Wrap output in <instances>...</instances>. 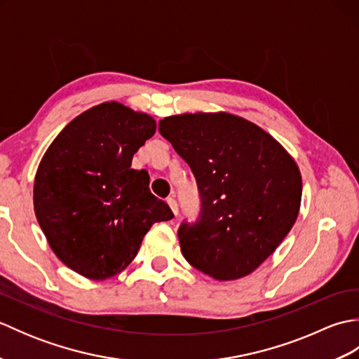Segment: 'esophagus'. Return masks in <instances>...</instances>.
Wrapping results in <instances>:
<instances>
[{
    "label": "esophagus",
    "instance_id": "1",
    "mask_svg": "<svg viewBox=\"0 0 359 359\" xmlns=\"http://www.w3.org/2000/svg\"><path fill=\"white\" fill-rule=\"evenodd\" d=\"M166 203L170 205V208H171V211L174 212V215H177V212H179V207H177V202H175L174 197H168Z\"/></svg>",
    "mask_w": 359,
    "mask_h": 359
}]
</instances>
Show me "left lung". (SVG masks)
<instances>
[{"label": "left lung", "mask_w": 359, "mask_h": 359, "mask_svg": "<svg viewBox=\"0 0 359 359\" xmlns=\"http://www.w3.org/2000/svg\"><path fill=\"white\" fill-rule=\"evenodd\" d=\"M158 131L191 168L201 191L196 224H182V255L217 280L253 273L299 215L294 158L262 128L228 112L165 117Z\"/></svg>", "instance_id": "1"}]
</instances>
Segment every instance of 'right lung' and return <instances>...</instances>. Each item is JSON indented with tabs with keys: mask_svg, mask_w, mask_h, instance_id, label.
<instances>
[{
	"mask_svg": "<svg viewBox=\"0 0 359 359\" xmlns=\"http://www.w3.org/2000/svg\"><path fill=\"white\" fill-rule=\"evenodd\" d=\"M156 120L118 102L97 104L67 123L35 174L34 210L55 256L88 279L123 271L156 222L174 217L149 191L133 156Z\"/></svg>",
	"mask_w": 359,
	"mask_h": 359,
	"instance_id": "add662e5",
	"label": "right lung"
}]
</instances>
